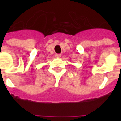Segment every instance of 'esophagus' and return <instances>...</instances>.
Instances as JSON below:
<instances>
[{
    "label": "esophagus",
    "instance_id": "esophagus-1",
    "mask_svg": "<svg viewBox=\"0 0 121 121\" xmlns=\"http://www.w3.org/2000/svg\"><path fill=\"white\" fill-rule=\"evenodd\" d=\"M61 54H56V58H60L61 57Z\"/></svg>",
    "mask_w": 121,
    "mask_h": 121
}]
</instances>
